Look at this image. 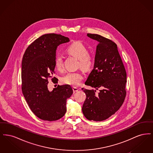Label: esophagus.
<instances>
[{"label": "esophagus", "instance_id": "1", "mask_svg": "<svg viewBox=\"0 0 153 153\" xmlns=\"http://www.w3.org/2000/svg\"><path fill=\"white\" fill-rule=\"evenodd\" d=\"M79 88L77 87H73V91L74 92H77L79 91Z\"/></svg>", "mask_w": 153, "mask_h": 153}]
</instances>
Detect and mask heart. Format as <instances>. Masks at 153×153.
I'll use <instances>...</instances> for the list:
<instances>
[{
    "instance_id": "b5f03b06",
    "label": "heart",
    "mask_w": 153,
    "mask_h": 153,
    "mask_svg": "<svg viewBox=\"0 0 153 153\" xmlns=\"http://www.w3.org/2000/svg\"><path fill=\"white\" fill-rule=\"evenodd\" d=\"M67 52L79 59L78 66L83 70L87 71L93 65V58L88 53L87 48L80 42H75L70 45L66 49ZM55 66L57 69L61 71L63 69V58L61 55H57L54 59ZM84 78L83 74L81 72H68L64 76L61 81L63 84L72 86H77L80 84Z\"/></svg>"
}]
</instances>
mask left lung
I'll return each mask as SVG.
<instances>
[{"mask_svg":"<svg viewBox=\"0 0 153 153\" xmlns=\"http://www.w3.org/2000/svg\"><path fill=\"white\" fill-rule=\"evenodd\" d=\"M87 36L98 42L94 67L85 84L95 89L82 88L86 94L82 111L89 120L102 121L114 115L123 104L127 74L117 44L95 34ZM99 89V93L96 90Z\"/></svg>","mask_w":153,"mask_h":153,"instance_id":"8db88e82","label":"left lung"}]
</instances>
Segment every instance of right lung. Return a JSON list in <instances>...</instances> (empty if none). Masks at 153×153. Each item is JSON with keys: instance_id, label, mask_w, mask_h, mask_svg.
Returning a JSON list of instances; mask_svg holds the SVG:
<instances>
[{"instance_id": "add662e5", "label": "right lung", "mask_w": 153, "mask_h": 153, "mask_svg": "<svg viewBox=\"0 0 153 153\" xmlns=\"http://www.w3.org/2000/svg\"><path fill=\"white\" fill-rule=\"evenodd\" d=\"M69 41L68 37L60 34H44L30 45L23 56L22 93L31 111L44 120L54 121L64 117L66 99L73 94L69 85H58L52 91L48 88L49 78L58 83V79L53 77L57 48Z\"/></svg>"}]
</instances>
